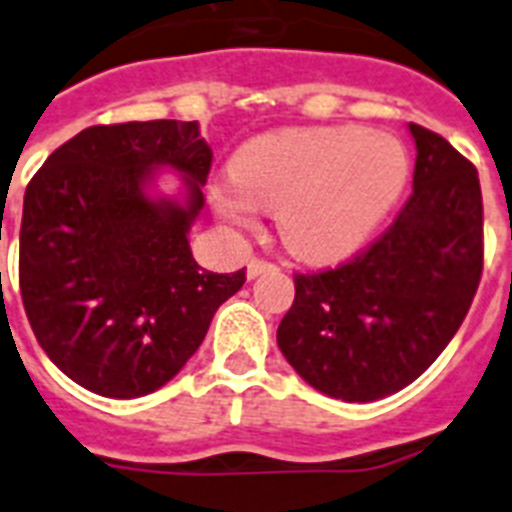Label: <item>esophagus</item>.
I'll return each mask as SVG.
<instances>
[{
  "instance_id": "esophagus-1",
  "label": "esophagus",
  "mask_w": 512,
  "mask_h": 512,
  "mask_svg": "<svg viewBox=\"0 0 512 512\" xmlns=\"http://www.w3.org/2000/svg\"><path fill=\"white\" fill-rule=\"evenodd\" d=\"M268 270H276V265L268 263V260H263V257H252L247 263V276L249 278H257L260 273H268Z\"/></svg>"
}]
</instances>
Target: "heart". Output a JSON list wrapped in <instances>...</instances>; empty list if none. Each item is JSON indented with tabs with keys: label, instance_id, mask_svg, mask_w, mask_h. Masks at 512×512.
Segmentation results:
<instances>
[{
	"label": "heart",
	"instance_id": "1",
	"mask_svg": "<svg viewBox=\"0 0 512 512\" xmlns=\"http://www.w3.org/2000/svg\"><path fill=\"white\" fill-rule=\"evenodd\" d=\"M410 173L400 141L355 126L286 128L247 141L213 205L236 226L273 210L284 247L307 263L352 255L392 210Z\"/></svg>",
	"mask_w": 512,
	"mask_h": 512
}]
</instances>
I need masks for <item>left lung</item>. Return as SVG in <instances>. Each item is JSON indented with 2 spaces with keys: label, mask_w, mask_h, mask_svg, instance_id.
Listing matches in <instances>:
<instances>
[{
  "label": "left lung",
  "mask_w": 512,
  "mask_h": 512,
  "mask_svg": "<svg viewBox=\"0 0 512 512\" xmlns=\"http://www.w3.org/2000/svg\"><path fill=\"white\" fill-rule=\"evenodd\" d=\"M413 194L352 260L294 273L278 347L318 392L373 402L413 384L468 315L484 270L479 173L450 141L410 123Z\"/></svg>",
  "instance_id": "obj_1"
}]
</instances>
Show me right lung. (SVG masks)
<instances>
[{
  "instance_id": "1",
  "label": "right lung",
  "mask_w": 512,
  "mask_h": 512,
  "mask_svg": "<svg viewBox=\"0 0 512 512\" xmlns=\"http://www.w3.org/2000/svg\"><path fill=\"white\" fill-rule=\"evenodd\" d=\"M213 149L197 120L91 126L31 178L20 223V294L57 368L102 397L168 384L247 273H210L189 249ZM157 167L185 176L184 203L149 198Z\"/></svg>"
}]
</instances>
